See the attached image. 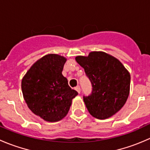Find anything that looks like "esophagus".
<instances>
[{
    "mask_svg": "<svg viewBox=\"0 0 150 150\" xmlns=\"http://www.w3.org/2000/svg\"><path fill=\"white\" fill-rule=\"evenodd\" d=\"M75 90L77 91L78 92V93H81V87H80L79 86H76V87L75 88Z\"/></svg>",
    "mask_w": 150,
    "mask_h": 150,
    "instance_id": "esophagus-1",
    "label": "esophagus"
}]
</instances>
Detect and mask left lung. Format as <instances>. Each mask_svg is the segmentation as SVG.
<instances>
[{
    "instance_id": "left-lung-1",
    "label": "left lung",
    "mask_w": 150,
    "mask_h": 150,
    "mask_svg": "<svg viewBox=\"0 0 150 150\" xmlns=\"http://www.w3.org/2000/svg\"><path fill=\"white\" fill-rule=\"evenodd\" d=\"M75 60L92 85L91 93L83 96L89 113L104 120L117 112L126 102L130 91L131 76L125 67L102 51H93L88 57L78 56Z\"/></svg>"
}]
</instances>
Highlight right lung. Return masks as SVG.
Instances as JSON below:
<instances>
[{"label":"right lung","mask_w":150,"mask_h":150,"mask_svg":"<svg viewBox=\"0 0 150 150\" xmlns=\"http://www.w3.org/2000/svg\"><path fill=\"white\" fill-rule=\"evenodd\" d=\"M67 59L58 54H48L38 60L22 81L24 99L30 110L48 122H57L68 113L76 91L63 76Z\"/></svg>","instance_id":"add662e5"}]
</instances>
